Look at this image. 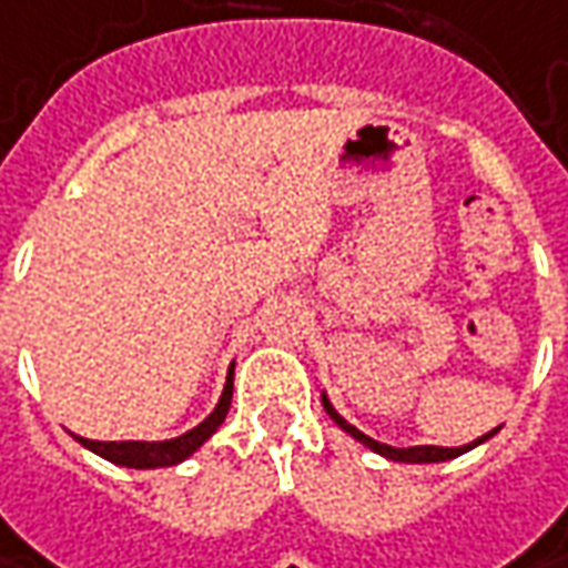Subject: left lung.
Segmentation results:
<instances>
[{
	"mask_svg": "<svg viewBox=\"0 0 568 568\" xmlns=\"http://www.w3.org/2000/svg\"><path fill=\"white\" fill-rule=\"evenodd\" d=\"M323 408H326V415L336 420V424L343 427L348 437H355L358 443H364V446H367V449H374L377 456H383V459H393V462H412V465H415V462H418V465H424V462L456 459V456L468 453V449H475L478 443L490 440V437L497 434V430H490V434H484V437H478L475 443H468V446H408V449H396V446H386V443L374 440V437L362 434V430H358L355 424H348V420H345L343 415H339V412L333 408V402L326 399V393H323Z\"/></svg>",
	"mask_w": 568,
	"mask_h": 568,
	"instance_id": "obj_1",
	"label": "left lung"
}]
</instances>
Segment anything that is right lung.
I'll use <instances>...</instances> for the list:
<instances>
[{
  "label": "right lung",
  "mask_w": 568,
  "mask_h": 568,
  "mask_svg": "<svg viewBox=\"0 0 568 568\" xmlns=\"http://www.w3.org/2000/svg\"><path fill=\"white\" fill-rule=\"evenodd\" d=\"M232 371L235 367H229V377H225L223 386V396L216 402V408L206 415L197 427H191L187 434L182 437H172V440H122V443H103V440H88V437H74V440L81 443L84 449L90 453H97V456H103L112 465H122V468H166V465H179V462H185L187 456H194L201 446H204L216 430H220V424L229 415V405H232Z\"/></svg>",
  "instance_id": "obj_1"
}]
</instances>
